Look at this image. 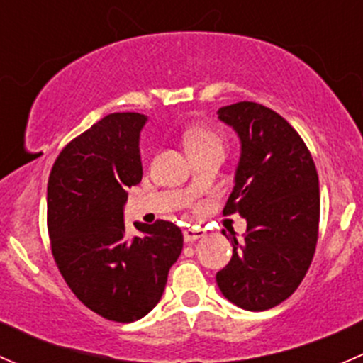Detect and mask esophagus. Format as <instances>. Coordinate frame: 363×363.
<instances>
[{
	"label": "esophagus",
	"mask_w": 363,
	"mask_h": 363,
	"mask_svg": "<svg viewBox=\"0 0 363 363\" xmlns=\"http://www.w3.org/2000/svg\"><path fill=\"white\" fill-rule=\"evenodd\" d=\"M182 235H184L186 242H195V240H199L200 237L205 235V232L202 228H199V226H188V228H184Z\"/></svg>",
	"instance_id": "34e87169"
}]
</instances>
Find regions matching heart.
<instances>
[{
	"label": "heart",
	"instance_id": "b5f03b06",
	"mask_svg": "<svg viewBox=\"0 0 363 363\" xmlns=\"http://www.w3.org/2000/svg\"><path fill=\"white\" fill-rule=\"evenodd\" d=\"M184 145L186 149H188L189 155H191V152L202 151V149L223 147V140H221V135H219L218 131L212 130V128L199 126L186 131Z\"/></svg>",
	"mask_w": 363,
	"mask_h": 363
}]
</instances>
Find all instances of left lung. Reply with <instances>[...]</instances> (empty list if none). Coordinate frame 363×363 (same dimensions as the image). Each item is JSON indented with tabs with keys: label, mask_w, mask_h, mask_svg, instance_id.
<instances>
[{
	"label": "left lung",
	"mask_w": 363,
	"mask_h": 363,
	"mask_svg": "<svg viewBox=\"0 0 363 363\" xmlns=\"http://www.w3.org/2000/svg\"><path fill=\"white\" fill-rule=\"evenodd\" d=\"M218 113L240 138L235 186L223 214L239 212L247 232L242 242L230 235L232 259L216 281L235 306L267 311L294 294L313 262L320 228L316 164L302 137L272 108L239 101Z\"/></svg>",
	"instance_id": "left-lung-1"
}]
</instances>
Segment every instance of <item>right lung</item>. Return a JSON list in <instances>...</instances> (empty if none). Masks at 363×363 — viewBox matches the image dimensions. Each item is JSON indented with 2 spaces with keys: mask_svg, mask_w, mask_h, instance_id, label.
I'll list each match as a JSON object with an SVG mask.
<instances>
[{
  "mask_svg": "<svg viewBox=\"0 0 363 363\" xmlns=\"http://www.w3.org/2000/svg\"><path fill=\"white\" fill-rule=\"evenodd\" d=\"M147 117L108 113L60 152L47 184V228L61 276L93 313L117 323L144 318L163 295L182 251L174 223H135L126 235V189L142 181L138 138Z\"/></svg>",
  "mask_w": 363,
  "mask_h": 363,
  "instance_id": "1",
  "label": "right lung"
}]
</instances>
